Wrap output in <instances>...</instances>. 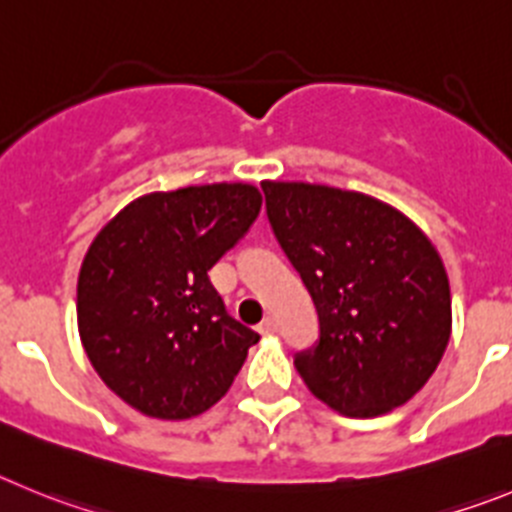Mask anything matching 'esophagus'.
I'll list each match as a JSON object with an SVG mask.
<instances>
[{
	"instance_id": "esophagus-1",
	"label": "esophagus",
	"mask_w": 512,
	"mask_h": 512,
	"mask_svg": "<svg viewBox=\"0 0 512 512\" xmlns=\"http://www.w3.org/2000/svg\"><path fill=\"white\" fill-rule=\"evenodd\" d=\"M275 329H278V321H275L273 316H265V319L260 321V326H257V331H260V334H273Z\"/></svg>"
}]
</instances>
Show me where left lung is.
Listing matches in <instances>:
<instances>
[{"label": "left lung", "instance_id": "left-lung-1", "mask_svg": "<svg viewBox=\"0 0 512 512\" xmlns=\"http://www.w3.org/2000/svg\"><path fill=\"white\" fill-rule=\"evenodd\" d=\"M267 219L319 313L296 357L336 413L375 418L408 403L439 367L451 290L434 242L385 201L301 181H262Z\"/></svg>", "mask_w": 512, "mask_h": 512}]
</instances>
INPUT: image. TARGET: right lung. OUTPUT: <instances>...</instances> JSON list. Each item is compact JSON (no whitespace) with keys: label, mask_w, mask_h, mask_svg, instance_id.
<instances>
[{"label":"right lung","mask_w":512,"mask_h":512,"mask_svg":"<svg viewBox=\"0 0 512 512\" xmlns=\"http://www.w3.org/2000/svg\"><path fill=\"white\" fill-rule=\"evenodd\" d=\"M260 206L250 183L155 191L94 237L78 273V334L96 375L135 411L183 421L232 388L260 334L229 316L209 270Z\"/></svg>","instance_id":"1"}]
</instances>
